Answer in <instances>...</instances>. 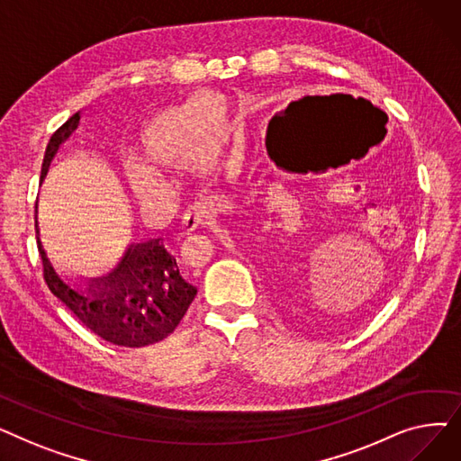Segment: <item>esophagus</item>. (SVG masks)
<instances>
[{
    "mask_svg": "<svg viewBox=\"0 0 461 461\" xmlns=\"http://www.w3.org/2000/svg\"><path fill=\"white\" fill-rule=\"evenodd\" d=\"M214 211H216V209H214V203H211V202H198V203H194V205L188 209L186 216H185V228H186L188 231H192V230L200 228V226L211 224L212 216H214Z\"/></svg>",
    "mask_w": 461,
    "mask_h": 461,
    "instance_id": "1",
    "label": "esophagus"
}]
</instances>
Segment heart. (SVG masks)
<instances>
[{
	"instance_id": "b5f03b06",
	"label": "heart",
	"mask_w": 461,
	"mask_h": 461,
	"mask_svg": "<svg viewBox=\"0 0 461 461\" xmlns=\"http://www.w3.org/2000/svg\"><path fill=\"white\" fill-rule=\"evenodd\" d=\"M231 103L221 93H202L155 115L145 127L141 149L148 160L129 164V179L140 194H164L174 185L167 169L212 166L230 132Z\"/></svg>"
}]
</instances>
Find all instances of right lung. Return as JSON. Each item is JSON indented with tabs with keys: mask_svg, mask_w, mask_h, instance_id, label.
Here are the masks:
<instances>
[{
	"mask_svg": "<svg viewBox=\"0 0 461 461\" xmlns=\"http://www.w3.org/2000/svg\"><path fill=\"white\" fill-rule=\"evenodd\" d=\"M78 121L80 112L52 134L42 158L41 179L59 145L78 129ZM35 231L42 275L50 292L91 332L113 346L143 348L164 340L181 323L198 294V289L183 278L176 254L160 239L131 245L117 267L108 276L91 280L87 294H82L54 271L39 239L37 221Z\"/></svg>",
	"mask_w": 461,
	"mask_h": 461,
	"instance_id": "1",
	"label": "right lung"
}]
</instances>
